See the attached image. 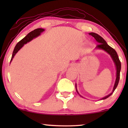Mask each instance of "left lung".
Masks as SVG:
<instances>
[{
  "mask_svg": "<svg viewBox=\"0 0 128 128\" xmlns=\"http://www.w3.org/2000/svg\"><path fill=\"white\" fill-rule=\"evenodd\" d=\"M89 34H90V36H93V37L95 38L96 41H97V42L99 44L97 45V46L96 47V49H97V50H104V51L107 52V53L109 54L110 56H111L112 59L114 62L115 68H116V80H115L114 86L113 90L110 94H108V95L106 96V97H103L101 99V100H105V99L109 97L110 96H111L112 94L114 92L115 89H116L117 86H118V84L119 80H120V69H121V64H120V59H119L118 54H117L116 52L115 51V50H114V49L111 48V46H109V45H108V44L106 43V42L105 41L104 39H103V38L101 37V36H99L98 34H96V33H94V32H90L89 33ZM76 90L77 92L79 94L78 90H77L76 84ZM81 96L82 97H83L82 96Z\"/></svg>",
  "mask_w": 128,
  "mask_h": 128,
  "instance_id": "8db88e82",
  "label": "left lung"
}]
</instances>
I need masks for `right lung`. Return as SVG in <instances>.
<instances>
[{
	"instance_id": "obj_1",
	"label": "right lung",
	"mask_w": 128,
	"mask_h": 128,
	"mask_svg": "<svg viewBox=\"0 0 128 128\" xmlns=\"http://www.w3.org/2000/svg\"><path fill=\"white\" fill-rule=\"evenodd\" d=\"M44 31L45 30L43 28H36L28 33L25 37L22 38L20 41H19L18 42L17 44V45H16L14 49L13 54H12L11 60H10V63H11L12 60H13V58L14 57L16 54L17 53V52L24 46V44H27V42H29L30 41H31V40H32L34 38L40 36L41 33L44 32Z\"/></svg>"
}]
</instances>
